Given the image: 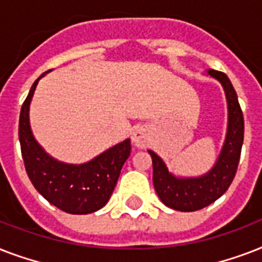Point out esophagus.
<instances>
[{
	"label": "esophagus",
	"mask_w": 262,
	"mask_h": 262,
	"mask_svg": "<svg viewBox=\"0 0 262 262\" xmlns=\"http://www.w3.org/2000/svg\"><path fill=\"white\" fill-rule=\"evenodd\" d=\"M132 143L137 148H147L149 144V133L145 127H139L132 136Z\"/></svg>",
	"instance_id": "esophagus-1"
}]
</instances>
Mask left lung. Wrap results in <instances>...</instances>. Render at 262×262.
Instances as JSON below:
<instances>
[{"label":"left lung","mask_w":262,"mask_h":262,"mask_svg":"<svg viewBox=\"0 0 262 262\" xmlns=\"http://www.w3.org/2000/svg\"><path fill=\"white\" fill-rule=\"evenodd\" d=\"M208 75L216 79L226 92L228 106V126L223 148L213 167L201 177L183 178L168 171L164 162L149 149L154 166V186L164 205L175 211L193 212L208 207L227 191L236 174L241 149L244 144V114L231 81L223 72L209 69Z\"/></svg>","instance_id":"1"}]
</instances>
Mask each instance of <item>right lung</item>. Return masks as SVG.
Masks as SVG:
<instances>
[{
  "label": "right lung",
  "instance_id": "1",
  "mask_svg": "<svg viewBox=\"0 0 262 262\" xmlns=\"http://www.w3.org/2000/svg\"><path fill=\"white\" fill-rule=\"evenodd\" d=\"M46 75L43 73L40 77ZM39 77L20 111L18 140L28 178L50 204L72 215H87L107 204L130 155V140L108 148L84 164L62 163L45 152L30 126V104Z\"/></svg>",
  "mask_w": 262,
  "mask_h": 262
}]
</instances>
